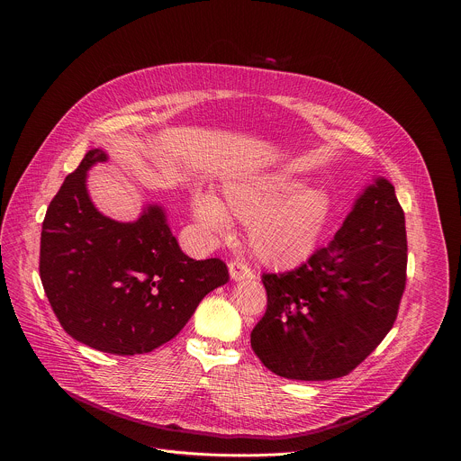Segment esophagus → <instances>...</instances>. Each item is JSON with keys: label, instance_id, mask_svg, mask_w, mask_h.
Segmentation results:
<instances>
[{"label": "esophagus", "instance_id": "esophagus-1", "mask_svg": "<svg viewBox=\"0 0 461 461\" xmlns=\"http://www.w3.org/2000/svg\"><path fill=\"white\" fill-rule=\"evenodd\" d=\"M228 270H230V277L233 281H248V279H255V274L246 267L242 265V262H230L228 265Z\"/></svg>", "mask_w": 461, "mask_h": 461}]
</instances>
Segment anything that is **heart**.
<instances>
[{
  "instance_id": "heart-1",
  "label": "heart",
  "mask_w": 461,
  "mask_h": 461,
  "mask_svg": "<svg viewBox=\"0 0 461 461\" xmlns=\"http://www.w3.org/2000/svg\"><path fill=\"white\" fill-rule=\"evenodd\" d=\"M222 191L224 204L210 193L193 196L194 221L210 235L228 233L231 219L248 224L253 255L277 268L303 265L315 253L334 208L326 189L283 171L233 178Z\"/></svg>"
}]
</instances>
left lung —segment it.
<instances>
[{
    "label": "left lung",
    "mask_w": 461,
    "mask_h": 461,
    "mask_svg": "<svg viewBox=\"0 0 461 461\" xmlns=\"http://www.w3.org/2000/svg\"><path fill=\"white\" fill-rule=\"evenodd\" d=\"M405 281V213L393 185L377 176L304 265L262 276L268 308L253 328L251 348L286 379L343 377L390 332Z\"/></svg>",
    "instance_id": "left-lung-1"
}]
</instances>
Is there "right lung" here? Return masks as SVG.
Segmentation results:
<instances>
[{"instance_id": "right-lung-1", "label": "right lung", "mask_w": 461, "mask_h": 461, "mask_svg": "<svg viewBox=\"0 0 461 461\" xmlns=\"http://www.w3.org/2000/svg\"><path fill=\"white\" fill-rule=\"evenodd\" d=\"M107 158L104 149L87 151L50 201L40 277L73 339L116 356L146 354L171 341L230 276L221 258L187 257L158 204H146L133 222L100 213L87 191V171Z\"/></svg>"}]
</instances>
